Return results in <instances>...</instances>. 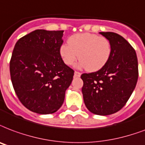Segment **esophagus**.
Segmentation results:
<instances>
[{
    "instance_id": "34e87169",
    "label": "esophagus",
    "mask_w": 145,
    "mask_h": 145,
    "mask_svg": "<svg viewBox=\"0 0 145 145\" xmlns=\"http://www.w3.org/2000/svg\"><path fill=\"white\" fill-rule=\"evenodd\" d=\"M81 74L80 72H78V71H74V77H80Z\"/></svg>"
}]
</instances>
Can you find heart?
I'll list each match as a JSON object with an SVG mask.
<instances>
[{
  "instance_id": "heart-1",
  "label": "heart",
  "mask_w": 145,
  "mask_h": 145,
  "mask_svg": "<svg viewBox=\"0 0 145 145\" xmlns=\"http://www.w3.org/2000/svg\"><path fill=\"white\" fill-rule=\"evenodd\" d=\"M59 54L65 65H71L77 58L78 66L88 71H97L103 68L111 55L109 41L93 33H77L69 37L68 44H62Z\"/></svg>"
}]
</instances>
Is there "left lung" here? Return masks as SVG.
I'll use <instances>...</instances> for the list:
<instances>
[{
  "label": "left lung",
  "instance_id": "1",
  "mask_svg": "<svg viewBox=\"0 0 145 145\" xmlns=\"http://www.w3.org/2000/svg\"><path fill=\"white\" fill-rule=\"evenodd\" d=\"M99 33L109 41L110 58L100 70L80 77L88 110L108 116L119 111L131 97L138 78V65L135 51L122 36L112 32Z\"/></svg>",
  "mask_w": 145,
  "mask_h": 145
}]
</instances>
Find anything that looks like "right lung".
I'll use <instances>...</instances> for the list:
<instances>
[{
  "label": "right lung",
  "instance_id": "right-lung-1",
  "mask_svg": "<svg viewBox=\"0 0 145 145\" xmlns=\"http://www.w3.org/2000/svg\"><path fill=\"white\" fill-rule=\"evenodd\" d=\"M63 30L36 29L16 42L10 61L12 84L24 106L39 114L59 109L74 70L61 58Z\"/></svg>",
  "mask_w": 145,
  "mask_h": 145
}]
</instances>
